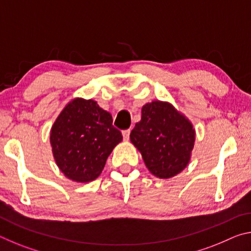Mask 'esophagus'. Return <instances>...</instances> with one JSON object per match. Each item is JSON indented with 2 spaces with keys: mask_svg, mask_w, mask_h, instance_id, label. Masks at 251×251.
Returning a JSON list of instances; mask_svg holds the SVG:
<instances>
[{
  "mask_svg": "<svg viewBox=\"0 0 251 251\" xmlns=\"http://www.w3.org/2000/svg\"><path fill=\"white\" fill-rule=\"evenodd\" d=\"M123 137H124V141H128L129 139V134H130V129H126L122 131Z\"/></svg>",
  "mask_w": 251,
  "mask_h": 251,
  "instance_id": "esophagus-1",
  "label": "esophagus"
}]
</instances>
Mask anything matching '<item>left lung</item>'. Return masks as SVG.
<instances>
[{"instance_id":"1","label":"left lung","mask_w":251,"mask_h":251,"mask_svg":"<svg viewBox=\"0 0 251 251\" xmlns=\"http://www.w3.org/2000/svg\"><path fill=\"white\" fill-rule=\"evenodd\" d=\"M196 131L188 118L168 103L154 100L142 108V120L130 133L146 167L163 179L172 178L189 164Z\"/></svg>"}]
</instances>
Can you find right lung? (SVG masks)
Here are the masks:
<instances>
[{
	"mask_svg": "<svg viewBox=\"0 0 251 251\" xmlns=\"http://www.w3.org/2000/svg\"><path fill=\"white\" fill-rule=\"evenodd\" d=\"M123 139L108 112L93 100L74 99L57 116L50 142L61 172L76 182L100 175L114 147Z\"/></svg>",
	"mask_w": 251,
	"mask_h": 251,
	"instance_id": "obj_1",
	"label": "right lung"
}]
</instances>
